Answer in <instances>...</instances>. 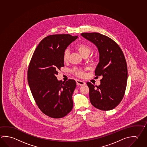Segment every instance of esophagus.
<instances>
[{
	"label": "esophagus",
	"mask_w": 147,
	"mask_h": 147,
	"mask_svg": "<svg viewBox=\"0 0 147 147\" xmlns=\"http://www.w3.org/2000/svg\"><path fill=\"white\" fill-rule=\"evenodd\" d=\"M76 83L78 85H80V86H84L86 85V82L82 81L80 80H76Z\"/></svg>",
	"instance_id": "34e87169"
}]
</instances>
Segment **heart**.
Instances as JSON below:
<instances>
[{"instance_id": "heart-1", "label": "heart", "mask_w": 147, "mask_h": 147, "mask_svg": "<svg viewBox=\"0 0 147 147\" xmlns=\"http://www.w3.org/2000/svg\"><path fill=\"white\" fill-rule=\"evenodd\" d=\"M77 49L82 57L85 55L89 56V55L91 53V49L90 47H88L86 44H81L78 45L77 47ZM69 55H70L69 50L68 49H65L63 54V60L64 62H67L69 58ZM73 72L75 74L80 76H82L84 75V72L81 69H78L76 68H74L73 70Z\"/></svg>"}]
</instances>
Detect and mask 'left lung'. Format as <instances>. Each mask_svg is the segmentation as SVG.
<instances>
[{
  "instance_id": "left-lung-1",
  "label": "left lung",
  "mask_w": 147,
  "mask_h": 147,
  "mask_svg": "<svg viewBox=\"0 0 147 147\" xmlns=\"http://www.w3.org/2000/svg\"><path fill=\"white\" fill-rule=\"evenodd\" d=\"M81 36L94 44L99 53L95 75L102 76V79L96 88L87 82L90 102L98 109L110 111L120 103L126 89L127 67L123 53L108 36L97 32L82 33Z\"/></svg>"
}]
</instances>
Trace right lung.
Here are the masks:
<instances>
[{
    "instance_id": "add662e5",
    "label": "right lung",
    "mask_w": 147,
    "mask_h": 147,
    "mask_svg": "<svg viewBox=\"0 0 147 147\" xmlns=\"http://www.w3.org/2000/svg\"><path fill=\"white\" fill-rule=\"evenodd\" d=\"M77 38L69 34L45 37L36 47L29 65L28 82L34 99L40 109L53 118H62L72 109L76 82L58 80L56 75L64 67L63 52Z\"/></svg>"
}]
</instances>
